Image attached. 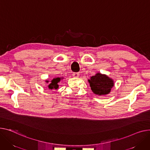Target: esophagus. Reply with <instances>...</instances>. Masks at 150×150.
I'll list each match as a JSON object with an SVG mask.
<instances>
[{"instance_id":"esophagus-1","label":"esophagus","mask_w":150,"mask_h":150,"mask_svg":"<svg viewBox=\"0 0 150 150\" xmlns=\"http://www.w3.org/2000/svg\"><path fill=\"white\" fill-rule=\"evenodd\" d=\"M72 75L74 77H75V78H78L79 76V74L78 72H75V73H73L72 74Z\"/></svg>"}]
</instances>
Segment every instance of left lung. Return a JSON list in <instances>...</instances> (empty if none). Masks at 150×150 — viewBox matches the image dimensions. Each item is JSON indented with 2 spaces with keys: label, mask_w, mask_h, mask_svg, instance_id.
I'll return each mask as SVG.
<instances>
[{
  "label": "left lung",
  "mask_w": 150,
  "mask_h": 150,
  "mask_svg": "<svg viewBox=\"0 0 150 150\" xmlns=\"http://www.w3.org/2000/svg\"><path fill=\"white\" fill-rule=\"evenodd\" d=\"M88 82L93 93L96 95H106L110 93L115 83L113 79L105 74L99 72L92 76Z\"/></svg>",
  "instance_id": "left-lung-1"
}]
</instances>
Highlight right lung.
<instances>
[{"instance_id": "right-lung-1", "label": "right lung", "mask_w": 150, "mask_h": 150, "mask_svg": "<svg viewBox=\"0 0 150 150\" xmlns=\"http://www.w3.org/2000/svg\"><path fill=\"white\" fill-rule=\"evenodd\" d=\"M62 79H63V77H55L51 81L46 80V83L48 84V85L47 86V88L50 90L58 89L59 87L58 83L60 82Z\"/></svg>"}]
</instances>
